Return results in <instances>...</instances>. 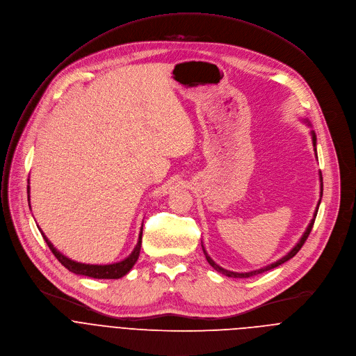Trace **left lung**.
Here are the masks:
<instances>
[{"mask_svg": "<svg viewBox=\"0 0 356 356\" xmlns=\"http://www.w3.org/2000/svg\"><path fill=\"white\" fill-rule=\"evenodd\" d=\"M308 126H309V123H308V120H304ZM311 137H312V145H314V151H315V154H317V148H315V145H317V137H315V133H314V130H311ZM320 181H321V196H323V175H321V171H320ZM320 204H321V198H320V201H318V205H317V209H315V212H314V216H312V219H311V222H309V225L307 226V229H305V232H304V234L301 236V239L298 241V243L286 254V256H283L280 260H277V261H274V263H271V264H268V266H266V267H261V268H259V270H253V271H248V273H236V271H229V270H225V268H222L220 266H218L211 257H209V254L207 253V250H205V248H204V245H202V249H204V253H205V257H207V260H208V263L216 270V271H219V273H222V274H225V275H227V277H234V279H248V277H252V275H256V274H261V273H264V271H268V270H271V268H274V267H277V266H280V264H283V263H286L287 260H290V259H293L297 253H298V250L302 248V245L305 243V241H307V238H308V234H309V232H311V229H312V226H314V222H315V216H317V212H318V208H320Z\"/></svg>", "mask_w": 356, "mask_h": 356, "instance_id": "left-lung-1", "label": "left lung"}]
</instances>
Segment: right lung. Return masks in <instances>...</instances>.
Returning a JSON list of instances; mask_svg holds the SVG:
<instances>
[{
	"label": "right lung",
	"instance_id": "obj_1",
	"mask_svg": "<svg viewBox=\"0 0 356 356\" xmlns=\"http://www.w3.org/2000/svg\"><path fill=\"white\" fill-rule=\"evenodd\" d=\"M29 184V179H28ZM28 204H29V185H28ZM31 208V207H29ZM38 226V225H36ZM39 232H41L42 238L45 239L47 245L49 246L51 252L55 254V257L72 273L79 274V275H88V277L92 279H122L123 275H126L133 266L136 264L138 256H140V250H141V241H143V226L138 234V242L134 248V250L122 261L117 263H111V264H86V263H79L74 261L69 257H66L65 254H62L59 250H56V248H54V245L48 241V238L45 236V233L39 227Z\"/></svg>",
	"mask_w": 356,
	"mask_h": 356
}]
</instances>
